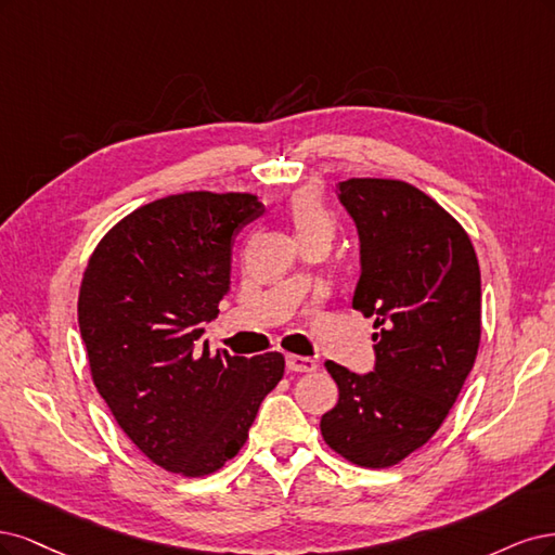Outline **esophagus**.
Returning a JSON list of instances; mask_svg holds the SVG:
<instances>
[{"label": "esophagus", "mask_w": 555, "mask_h": 555, "mask_svg": "<svg viewBox=\"0 0 555 555\" xmlns=\"http://www.w3.org/2000/svg\"><path fill=\"white\" fill-rule=\"evenodd\" d=\"M285 366H288V371H295V373H311V371L318 369L315 360H309V357H299V354L285 357Z\"/></svg>", "instance_id": "34e87169"}]
</instances>
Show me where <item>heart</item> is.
Returning a JSON list of instances; mask_svg holds the SVG:
<instances>
[{
  "instance_id": "1",
  "label": "heart",
  "mask_w": 555,
  "mask_h": 555,
  "mask_svg": "<svg viewBox=\"0 0 555 555\" xmlns=\"http://www.w3.org/2000/svg\"><path fill=\"white\" fill-rule=\"evenodd\" d=\"M291 221L297 230L299 242L313 240V237H330L334 235V217L325 207L323 198L311 189H301L293 193L288 203Z\"/></svg>"
}]
</instances>
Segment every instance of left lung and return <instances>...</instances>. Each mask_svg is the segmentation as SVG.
I'll list each match as a JSON object with an SVG mask.
<instances>
[{
  "label": "left lung",
  "instance_id": "8db88e82",
  "mask_svg": "<svg viewBox=\"0 0 555 555\" xmlns=\"http://www.w3.org/2000/svg\"><path fill=\"white\" fill-rule=\"evenodd\" d=\"M338 201L360 237L352 309L373 318L375 366L325 362L338 403L320 431L357 466L387 468L438 431L475 364L479 264L466 230L415 186L348 180Z\"/></svg>",
  "mask_w": 555,
  "mask_h": 555
}]
</instances>
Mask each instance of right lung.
<instances>
[{
  "label": "right lung",
  "mask_w": 555,
  "mask_h": 555,
  "mask_svg": "<svg viewBox=\"0 0 555 555\" xmlns=\"http://www.w3.org/2000/svg\"><path fill=\"white\" fill-rule=\"evenodd\" d=\"M262 211L248 193L168 195L121 219L85 270L78 323L94 385L121 431L170 473L219 470L283 378L281 352L201 344L230 291L237 232Z\"/></svg>",
  "instance_id": "add662e5"
}]
</instances>
